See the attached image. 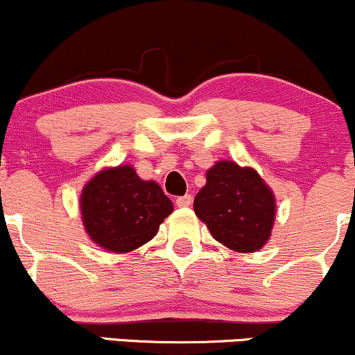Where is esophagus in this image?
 <instances>
[{
	"label": "esophagus",
	"instance_id": "esophagus-1",
	"mask_svg": "<svg viewBox=\"0 0 355 355\" xmlns=\"http://www.w3.org/2000/svg\"><path fill=\"white\" fill-rule=\"evenodd\" d=\"M191 203H193L191 194H184V196H179L176 200V205L179 208H188Z\"/></svg>",
	"mask_w": 355,
	"mask_h": 355
}]
</instances>
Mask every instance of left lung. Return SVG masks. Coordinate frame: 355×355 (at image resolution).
Segmentation results:
<instances>
[{"instance_id":"left-lung-1","label":"left lung","mask_w":355,"mask_h":355,"mask_svg":"<svg viewBox=\"0 0 355 355\" xmlns=\"http://www.w3.org/2000/svg\"><path fill=\"white\" fill-rule=\"evenodd\" d=\"M193 207L213 239L240 254L262 249L276 220L272 189L257 171L234 161H218L209 167L207 184Z\"/></svg>"}]
</instances>
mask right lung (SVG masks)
Instances as JSON below:
<instances>
[{
  "label": "right lung",
  "instance_id": "obj_1",
  "mask_svg": "<svg viewBox=\"0 0 355 355\" xmlns=\"http://www.w3.org/2000/svg\"><path fill=\"white\" fill-rule=\"evenodd\" d=\"M87 237L108 252L139 249L173 213V201L155 181H144L133 166L106 167L86 182L79 200Z\"/></svg>",
  "mask_w": 355,
  "mask_h": 355
}]
</instances>
